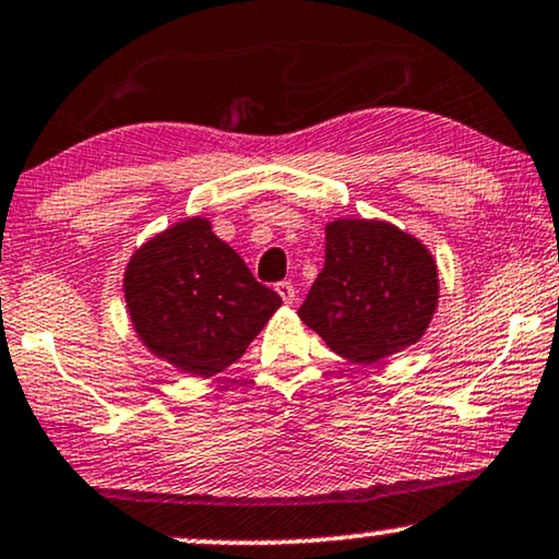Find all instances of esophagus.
<instances>
[{
	"label": "esophagus",
	"instance_id": "obj_1",
	"mask_svg": "<svg viewBox=\"0 0 559 559\" xmlns=\"http://www.w3.org/2000/svg\"><path fill=\"white\" fill-rule=\"evenodd\" d=\"M275 292H278V296L284 299V304H288V307L296 301V288L292 281H281V284H275Z\"/></svg>",
	"mask_w": 559,
	"mask_h": 559
}]
</instances>
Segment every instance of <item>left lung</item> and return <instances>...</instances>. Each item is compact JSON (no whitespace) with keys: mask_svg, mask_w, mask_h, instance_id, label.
<instances>
[{"mask_svg":"<svg viewBox=\"0 0 559 559\" xmlns=\"http://www.w3.org/2000/svg\"><path fill=\"white\" fill-rule=\"evenodd\" d=\"M437 299L435 258L416 237L389 222L337 219L299 317L345 360L370 366L419 342Z\"/></svg>","mask_w":559,"mask_h":559,"instance_id":"left-lung-1","label":"left lung"}]
</instances>
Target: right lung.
I'll return each mask as SVG.
<instances>
[{"mask_svg": "<svg viewBox=\"0 0 559 559\" xmlns=\"http://www.w3.org/2000/svg\"><path fill=\"white\" fill-rule=\"evenodd\" d=\"M124 301L153 355L202 378L240 360L281 307V296L258 284L202 217L178 222L135 250Z\"/></svg>", "mask_w": 559, "mask_h": 559, "instance_id": "right-lung-1", "label": "right lung"}]
</instances>
